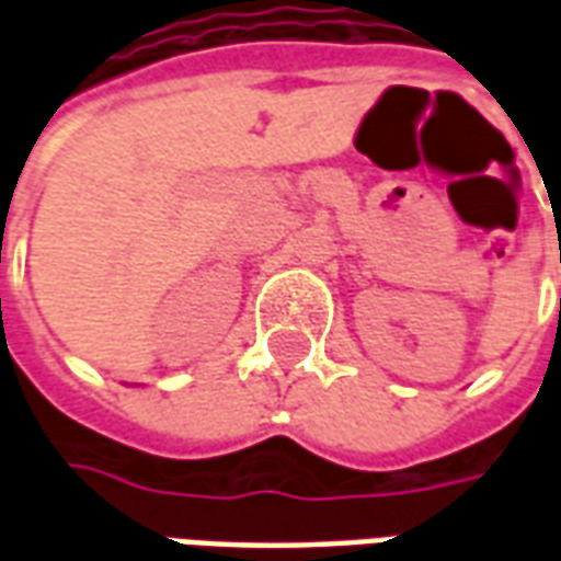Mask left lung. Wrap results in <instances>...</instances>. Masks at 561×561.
I'll use <instances>...</instances> for the list:
<instances>
[{
	"mask_svg": "<svg viewBox=\"0 0 561 561\" xmlns=\"http://www.w3.org/2000/svg\"><path fill=\"white\" fill-rule=\"evenodd\" d=\"M559 316H561V304H559Z\"/></svg>",
	"mask_w": 561,
	"mask_h": 561,
	"instance_id": "obj_1",
	"label": "left lung"
}]
</instances>
